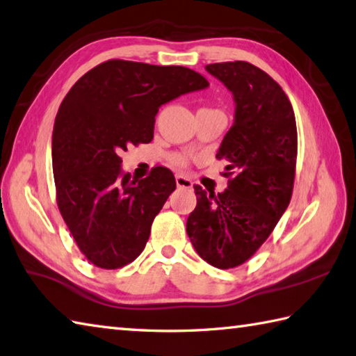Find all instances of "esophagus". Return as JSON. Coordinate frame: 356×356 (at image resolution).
I'll use <instances>...</instances> for the list:
<instances>
[{
  "instance_id": "34e87169",
  "label": "esophagus",
  "mask_w": 356,
  "mask_h": 356,
  "mask_svg": "<svg viewBox=\"0 0 356 356\" xmlns=\"http://www.w3.org/2000/svg\"><path fill=\"white\" fill-rule=\"evenodd\" d=\"M176 184H177V188H191L193 186L191 180L188 179L186 176H184V174H177Z\"/></svg>"
}]
</instances>
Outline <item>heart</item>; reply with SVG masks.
<instances>
[{"mask_svg":"<svg viewBox=\"0 0 356 356\" xmlns=\"http://www.w3.org/2000/svg\"><path fill=\"white\" fill-rule=\"evenodd\" d=\"M172 160H174V163H177V165H185L186 163V159L184 156H176Z\"/></svg>","mask_w":356,"mask_h":356,"instance_id":"heart-1","label":"heart"}]
</instances>
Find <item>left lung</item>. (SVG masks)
I'll return each instance as SVG.
<instances>
[{
	"mask_svg": "<svg viewBox=\"0 0 356 356\" xmlns=\"http://www.w3.org/2000/svg\"><path fill=\"white\" fill-rule=\"evenodd\" d=\"M233 94L234 122L216 157L225 159V191L194 185L197 205L186 233L202 259L234 268L267 241L290 204L295 182L298 132L295 113L282 88L247 61L205 66ZM233 172H225L232 176Z\"/></svg>",
	"mask_w": 356,
	"mask_h": 356,
	"instance_id": "1",
	"label": "left lung"
}]
</instances>
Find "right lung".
Returning a JSON list of instances; mask_svg holds the SVG:
<instances>
[{
  "mask_svg": "<svg viewBox=\"0 0 356 356\" xmlns=\"http://www.w3.org/2000/svg\"><path fill=\"white\" fill-rule=\"evenodd\" d=\"M208 86L188 67L109 60L83 75L61 102L52 132L57 204L94 266L114 270L134 261L176 190L163 166L132 180L120 154L129 145L152 140L162 104Z\"/></svg>",
  "mask_w": 356,
  "mask_h": 356,
  "instance_id": "1",
  "label": "right lung"
}]
</instances>
